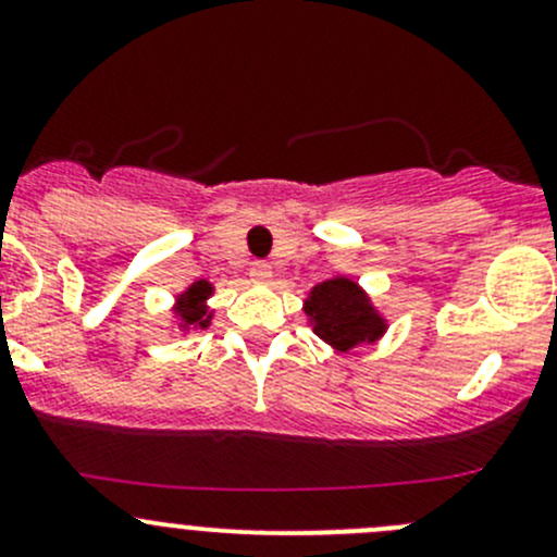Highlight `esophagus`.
<instances>
[{
	"instance_id": "obj_1",
	"label": "esophagus",
	"mask_w": 557,
	"mask_h": 557,
	"mask_svg": "<svg viewBox=\"0 0 557 557\" xmlns=\"http://www.w3.org/2000/svg\"><path fill=\"white\" fill-rule=\"evenodd\" d=\"M250 277L252 283H269L272 280V267L267 261H256L250 269Z\"/></svg>"
}]
</instances>
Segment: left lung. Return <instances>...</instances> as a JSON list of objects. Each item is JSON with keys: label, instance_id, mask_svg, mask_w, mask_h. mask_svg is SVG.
Here are the masks:
<instances>
[{"label": "left lung", "instance_id": "1", "mask_svg": "<svg viewBox=\"0 0 557 557\" xmlns=\"http://www.w3.org/2000/svg\"><path fill=\"white\" fill-rule=\"evenodd\" d=\"M305 314L314 334L339 352L374 345L387 331V320L372 305L367 290L345 274L314 285L305 299Z\"/></svg>", "mask_w": 557, "mask_h": 557}]
</instances>
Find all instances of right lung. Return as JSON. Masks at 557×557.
I'll list each match as a JSON object with an SVG mask.
<instances>
[{
  "label": "right lung",
  "instance_id": "right-lung-1",
  "mask_svg": "<svg viewBox=\"0 0 557 557\" xmlns=\"http://www.w3.org/2000/svg\"><path fill=\"white\" fill-rule=\"evenodd\" d=\"M212 294H215V288H212V283H207V280H196V283H190L183 294H177L172 314L177 318L180 331L207 329V325L212 323V310L207 307Z\"/></svg>",
  "mask_w": 557,
  "mask_h": 557
}]
</instances>
